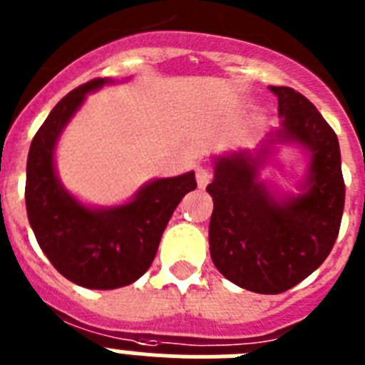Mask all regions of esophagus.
I'll return each mask as SVG.
<instances>
[{
    "instance_id": "1",
    "label": "esophagus",
    "mask_w": 365,
    "mask_h": 365,
    "mask_svg": "<svg viewBox=\"0 0 365 365\" xmlns=\"http://www.w3.org/2000/svg\"><path fill=\"white\" fill-rule=\"evenodd\" d=\"M212 180V172L206 168H197V185L206 186Z\"/></svg>"
}]
</instances>
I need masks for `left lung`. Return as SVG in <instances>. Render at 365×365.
I'll list each match as a JSON object with an SVG mask.
<instances>
[{
	"mask_svg": "<svg viewBox=\"0 0 365 365\" xmlns=\"http://www.w3.org/2000/svg\"><path fill=\"white\" fill-rule=\"evenodd\" d=\"M269 89L283 117L279 137L312 153L307 190L276 201L257 182L261 163L248 151L221 157L206 186L214 199L208 240L212 261L225 278L247 291L279 294L314 272L333 250L346 185L338 137L314 104L291 87Z\"/></svg>",
	"mask_w": 365,
	"mask_h": 365,
	"instance_id": "obj_1",
	"label": "left lung"
}]
</instances>
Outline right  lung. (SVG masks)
Segmentation results:
<instances>
[{"label":"right lung","mask_w":365,"mask_h":365,"mask_svg":"<svg viewBox=\"0 0 365 365\" xmlns=\"http://www.w3.org/2000/svg\"><path fill=\"white\" fill-rule=\"evenodd\" d=\"M108 82L89 80L54 106L32 138L25 182L29 222L45 256L69 282L98 291L130 285L150 269L173 210L197 188L193 172L157 179L109 210L86 208L62 188L53 159L58 137L87 93Z\"/></svg>","instance_id":"add662e5"}]
</instances>
